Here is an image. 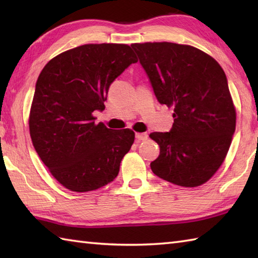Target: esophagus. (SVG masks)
<instances>
[{
	"label": "esophagus",
	"mask_w": 258,
	"mask_h": 258,
	"mask_svg": "<svg viewBox=\"0 0 258 258\" xmlns=\"http://www.w3.org/2000/svg\"><path fill=\"white\" fill-rule=\"evenodd\" d=\"M135 138L139 141H145L147 140V138H149V135H147V133H136Z\"/></svg>",
	"instance_id": "esophagus-1"
}]
</instances>
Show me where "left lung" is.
Returning <instances> with one entry per match:
<instances>
[{"label":"left lung","mask_w":258,"mask_h":258,"mask_svg":"<svg viewBox=\"0 0 258 258\" xmlns=\"http://www.w3.org/2000/svg\"><path fill=\"white\" fill-rule=\"evenodd\" d=\"M131 46L157 101L174 107L171 131L150 134L161 150L151 163L153 173L184 187L206 183L225 160L236 125L225 73L212 56L190 45Z\"/></svg>","instance_id":"8db88e82"}]
</instances>
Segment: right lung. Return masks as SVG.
<instances>
[{"label":"right lung","instance_id":"add662e5","mask_svg":"<svg viewBox=\"0 0 258 258\" xmlns=\"http://www.w3.org/2000/svg\"><path fill=\"white\" fill-rule=\"evenodd\" d=\"M138 58L126 44H85L52 58L38 76L30 112L32 143L64 187L94 190L117 176L133 131L95 124L109 85Z\"/></svg>","mask_w":258,"mask_h":258}]
</instances>
